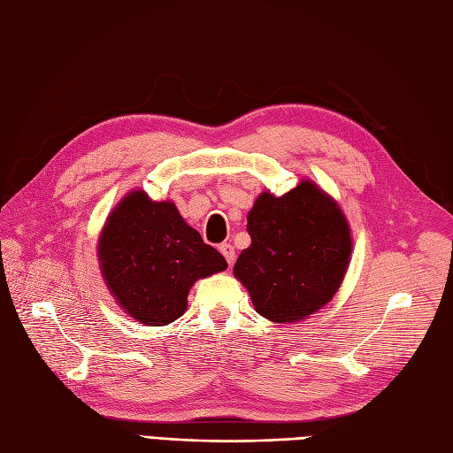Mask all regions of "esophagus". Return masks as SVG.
I'll return each instance as SVG.
<instances>
[{
    "label": "esophagus",
    "instance_id": "1",
    "mask_svg": "<svg viewBox=\"0 0 453 453\" xmlns=\"http://www.w3.org/2000/svg\"><path fill=\"white\" fill-rule=\"evenodd\" d=\"M219 251L223 253V257L226 258V263L232 266V263H234V257H236V250L232 248L230 243H221V248H219Z\"/></svg>",
    "mask_w": 453,
    "mask_h": 453
}]
</instances>
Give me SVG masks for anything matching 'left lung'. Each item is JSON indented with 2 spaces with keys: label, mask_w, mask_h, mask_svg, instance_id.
I'll use <instances>...</instances> for the list:
<instances>
[{
  "label": "left lung",
  "mask_w": 453,
  "mask_h": 453,
  "mask_svg": "<svg viewBox=\"0 0 453 453\" xmlns=\"http://www.w3.org/2000/svg\"><path fill=\"white\" fill-rule=\"evenodd\" d=\"M251 245L234 265L255 310L273 323H296L321 310L346 276L351 232L340 205L311 183L283 196L268 190L248 213Z\"/></svg>",
  "instance_id": "left-lung-1"
}]
</instances>
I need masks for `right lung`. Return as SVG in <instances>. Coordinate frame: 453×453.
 <instances>
[{"label":"right lung","instance_id":"right-lung-1","mask_svg":"<svg viewBox=\"0 0 453 453\" xmlns=\"http://www.w3.org/2000/svg\"><path fill=\"white\" fill-rule=\"evenodd\" d=\"M98 258L119 306L147 326L181 318L195 281L228 266L173 202H155L143 190H132L109 213Z\"/></svg>","mask_w":453,"mask_h":453}]
</instances>
